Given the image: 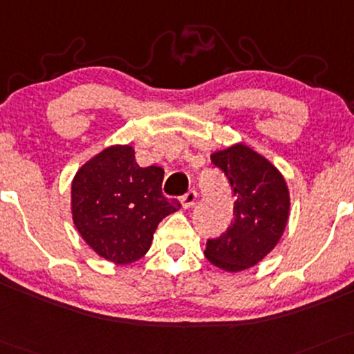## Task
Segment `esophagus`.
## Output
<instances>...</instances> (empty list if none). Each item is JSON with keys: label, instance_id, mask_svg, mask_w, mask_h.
Instances as JSON below:
<instances>
[{"label": "esophagus", "instance_id": "esophagus-1", "mask_svg": "<svg viewBox=\"0 0 354 354\" xmlns=\"http://www.w3.org/2000/svg\"><path fill=\"white\" fill-rule=\"evenodd\" d=\"M196 199H198V191H196V189H189L188 193L181 196V204H183V207H185V209H189V207L193 206V204L196 203Z\"/></svg>", "mask_w": 354, "mask_h": 354}]
</instances>
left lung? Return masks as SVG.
<instances>
[{
	"mask_svg": "<svg viewBox=\"0 0 354 354\" xmlns=\"http://www.w3.org/2000/svg\"><path fill=\"white\" fill-rule=\"evenodd\" d=\"M236 196L231 225L207 239L204 255L212 266L239 272L259 263L277 245L288 221L290 196L282 174L245 145L211 155Z\"/></svg>",
	"mask_w": 354,
	"mask_h": 354,
	"instance_id": "obj_1",
	"label": "left lung"
}]
</instances>
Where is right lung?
<instances>
[{"mask_svg": "<svg viewBox=\"0 0 354 354\" xmlns=\"http://www.w3.org/2000/svg\"><path fill=\"white\" fill-rule=\"evenodd\" d=\"M163 176L160 166H138L129 145L93 156L72 181V218L82 239L120 266L142 259L160 221L181 207L163 196Z\"/></svg>", "mask_w": 354, "mask_h": 354, "instance_id": "add662e5", "label": "right lung"}]
</instances>
